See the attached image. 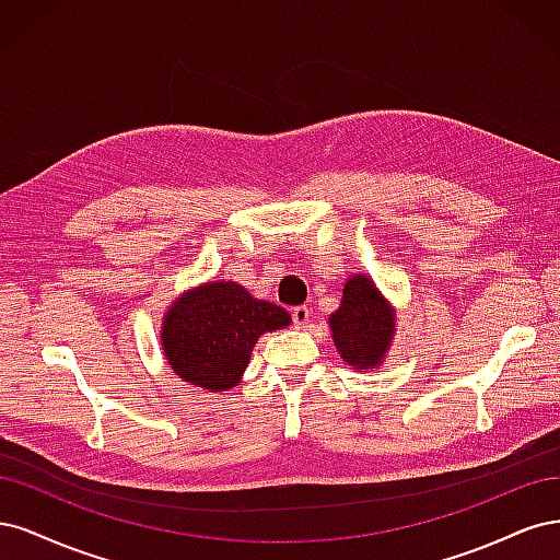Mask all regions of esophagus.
<instances>
[{
  "label": "esophagus",
  "instance_id": "esophagus-1",
  "mask_svg": "<svg viewBox=\"0 0 560 560\" xmlns=\"http://www.w3.org/2000/svg\"><path fill=\"white\" fill-rule=\"evenodd\" d=\"M293 323L295 328H304L306 323H310V316H312V310L306 304H300V306H293Z\"/></svg>",
  "mask_w": 560,
  "mask_h": 560
}]
</instances>
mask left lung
I'll use <instances>...</instances> for the list:
<instances>
[{
	"mask_svg": "<svg viewBox=\"0 0 560 560\" xmlns=\"http://www.w3.org/2000/svg\"><path fill=\"white\" fill-rule=\"evenodd\" d=\"M328 326L341 360L358 372H368L384 365L398 318L368 275H353L341 288V302Z\"/></svg>",
	"mask_w": 560,
	"mask_h": 560,
	"instance_id": "8db88e82",
	"label": "left lung"
}]
</instances>
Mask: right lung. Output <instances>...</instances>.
Returning a JSON list of instances; mask_svg holds the SVG:
<instances>
[{"mask_svg": "<svg viewBox=\"0 0 560 560\" xmlns=\"http://www.w3.org/2000/svg\"><path fill=\"white\" fill-rule=\"evenodd\" d=\"M291 326L283 306L234 281H207L178 295L162 316L160 347L178 378L223 393L237 386L265 332Z\"/></svg>", "mask_w": 560, "mask_h": 560, "instance_id": "right-lung-1", "label": "right lung"}]
</instances>
